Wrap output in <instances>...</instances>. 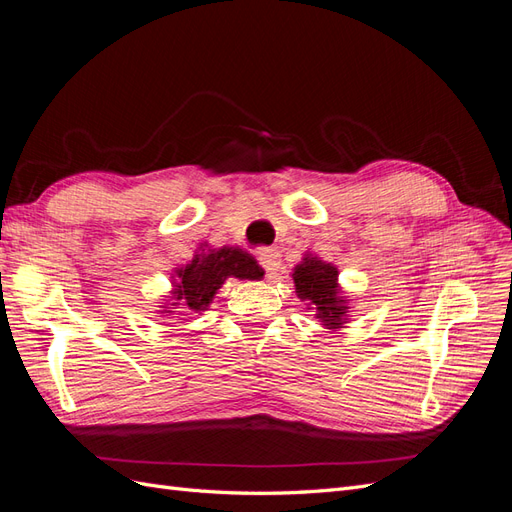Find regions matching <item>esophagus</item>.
Wrapping results in <instances>:
<instances>
[{"instance_id": "34e87169", "label": "esophagus", "mask_w": 512, "mask_h": 512, "mask_svg": "<svg viewBox=\"0 0 512 512\" xmlns=\"http://www.w3.org/2000/svg\"><path fill=\"white\" fill-rule=\"evenodd\" d=\"M258 260H260V265L265 267L267 273H275L277 269H280V265H282V256H280V252L273 250V247H267V250H262Z\"/></svg>"}]
</instances>
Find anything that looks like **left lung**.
<instances>
[{
	"label": "left lung",
	"mask_w": 512,
	"mask_h": 512,
	"mask_svg": "<svg viewBox=\"0 0 512 512\" xmlns=\"http://www.w3.org/2000/svg\"><path fill=\"white\" fill-rule=\"evenodd\" d=\"M290 275L297 297L305 301L307 309H312L324 329L337 331L350 320V299L339 286V271L335 265L305 252Z\"/></svg>",
	"instance_id": "obj_1"
}]
</instances>
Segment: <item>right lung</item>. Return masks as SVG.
Segmentation results:
<instances>
[{
    "instance_id": "right-lung-1",
    "label": "right lung",
    "mask_w": 512,
    "mask_h": 512,
    "mask_svg": "<svg viewBox=\"0 0 512 512\" xmlns=\"http://www.w3.org/2000/svg\"><path fill=\"white\" fill-rule=\"evenodd\" d=\"M262 275H265V271H262L256 258L241 250V247H213L209 243H200L188 265L177 267L170 275L173 288L164 294L162 305H158L160 314L173 316L175 307L179 305H185L194 314H203L230 277L260 280Z\"/></svg>"
}]
</instances>
